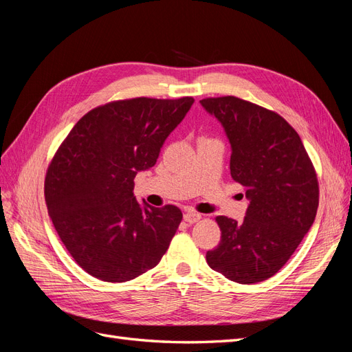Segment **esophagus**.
Instances as JSON below:
<instances>
[{
    "label": "esophagus",
    "mask_w": 352,
    "mask_h": 352,
    "mask_svg": "<svg viewBox=\"0 0 352 352\" xmlns=\"http://www.w3.org/2000/svg\"><path fill=\"white\" fill-rule=\"evenodd\" d=\"M199 219H201V214H198L195 211H186L184 214V220L190 223V225H192V223H197Z\"/></svg>",
    "instance_id": "esophagus-1"
}]
</instances>
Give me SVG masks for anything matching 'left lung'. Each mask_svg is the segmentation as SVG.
Instances as JSON below:
<instances>
[{"label": "left lung", "mask_w": 352, "mask_h": 352, "mask_svg": "<svg viewBox=\"0 0 352 352\" xmlns=\"http://www.w3.org/2000/svg\"><path fill=\"white\" fill-rule=\"evenodd\" d=\"M199 102L225 127L232 179L250 201L242 223L216 217L221 236L207 251V263L229 280L263 282L283 267L314 223V166L300 135L278 113L232 95Z\"/></svg>", "instance_id": "1"}]
</instances>
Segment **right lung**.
I'll return each mask as SVG.
<instances>
[{"instance_id": "1", "label": "right lung", "mask_w": 352, "mask_h": 352, "mask_svg": "<svg viewBox=\"0 0 352 352\" xmlns=\"http://www.w3.org/2000/svg\"><path fill=\"white\" fill-rule=\"evenodd\" d=\"M192 104V97H140L100 105L73 126L52 158L48 214L69 254L94 278L132 280L166 254L182 211L140 204L133 179L155 164Z\"/></svg>"}]
</instances>
